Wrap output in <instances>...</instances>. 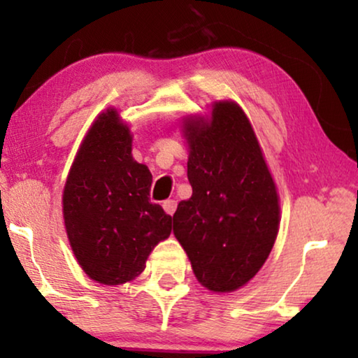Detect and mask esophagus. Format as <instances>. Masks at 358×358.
<instances>
[{
  "instance_id": "esophagus-1",
  "label": "esophagus",
  "mask_w": 358,
  "mask_h": 358,
  "mask_svg": "<svg viewBox=\"0 0 358 358\" xmlns=\"http://www.w3.org/2000/svg\"><path fill=\"white\" fill-rule=\"evenodd\" d=\"M163 208H164V212L168 213V215H174L176 208H178V202H176L174 199L164 200V202H163Z\"/></svg>"
}]
</instances>
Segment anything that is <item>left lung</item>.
<instances>
[{"label": "left lung", "mask_w": 358, "mask_h": 358, "mask_svg": "<svg viewBox=\"0 0 358 358\" xmlns=\"http://www.w3.org/2000/svg\"><path fill=\"white\" fill-rule=\"evenodd\" d=\"M184 129L192 197L173 215L174 234L203 287L238 290L275 243V184L248 117L234 102H217L210 122L189 119Z\"/></svg>", "instance_id": "8db88e82"}]
</instances>
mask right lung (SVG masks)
<instances>
[{
    "label": "right lung",
    "instance_id": "1",
    "mask_svg": "<svg viewBox=\"0 0 358 358\" xmlns=\"http://www.w3.org/2000/svg\"><path fill=\"white\" fill-rule=\"evenodd\" d=\"M150 169L131 158L129 127L115 110L87 131L63 190L71 249L87 275L119 285L143 272L151 249L171 234L173 217L150 200Z\"/></svg>",
    "mask_w": 358,
    "mask_h": 358
}]
</instances>
